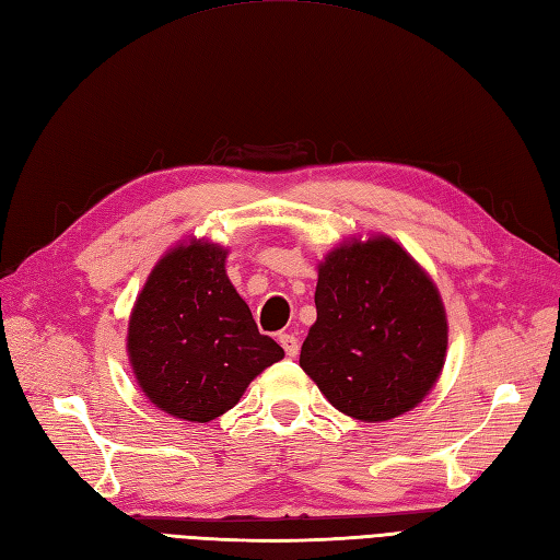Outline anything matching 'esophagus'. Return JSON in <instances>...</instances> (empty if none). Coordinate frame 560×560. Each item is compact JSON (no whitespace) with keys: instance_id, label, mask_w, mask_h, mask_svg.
I'll use <instances>...</instances> for the list:
<instances>
[{"instance_id":"34e87169","label":"esophagus","mask_w":560,"mask_h":560,"mask_svg":"<svg viewBox=\"0 0 560 560\" xmlns=\"http://www.w3.org/2000/svg\"><path fill=\"white\" fill-rule=\"evenodd\" d=\"M278 342H280V347L284 349V353H288L290 359H294L296 353H299V339H296L294 335H290V332H282V335L278 337Z\"/></svg>"}]
</instances>
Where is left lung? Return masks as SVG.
<instances>
[{
    "mask_svg": "<svg viewBox=\"0 0 560 560\" xmlns=\"http://www.w3.org/2000/svg\"><path fill=\"white\" fill-rule=\"evenodd\" d=\"M318 318L299 365L337 411L383 422L438 385L448 325L438 284L387 235L339 242L318 264Z\"/></svg>",
    "mask_w": 560,
    "mask_h": 560,
    "instance_id": "left-lung-1",
    "label": "left lung"
}]
</instances>
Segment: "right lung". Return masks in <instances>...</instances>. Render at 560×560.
Listing matches in <instances>:
<instances>
[{"instance_id":"right-lung-1","label":"right lung","mask_w":560,"mask_h":560,"mask_svg":"<svg viewBox=\"0 0 560 560\" xmlns=\"http://www.w3.org/2000/svg\"><path fill=\"white\" fill-rule=\"evenodd\" d=\"M228 249L192 237L149 272L128 320V361L159 411L209 422L230 411L284 351L258 332L225 272Z\"/></svg>"}]
</instances>
